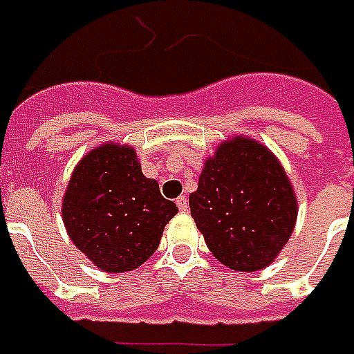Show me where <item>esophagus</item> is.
I'll return each mask as SVG.
<instances>
[{
	"mask_svg": "<svg viewBox=\"0 0 354 354\" xmlns=\"http://www.w3.org/2000/svg\"><path fill=\"white\" fill-rule=\"evenodd\" d=\"M176 204L178 208H180V212H187V208H189V201H187L185 195H180V197L176 198Z\"/></svg>",
	"mask_w": 354,
	"mask_h": 354,
	"instance_id": "1",
	"label": "esophagus"
}]
</instances>
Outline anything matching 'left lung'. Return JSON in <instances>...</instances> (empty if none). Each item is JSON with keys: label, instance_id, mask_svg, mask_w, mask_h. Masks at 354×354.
<instances>
[{"label": "left lung", "instance_id": "8db88e82", "mask_svg": "<svg viewBox=\"0 0 354 354\" xmlns=\"http://www.w3.org/2000/svg\"><path fill=\"white\" fill-rule=\"evenodd\" d=\"M189 208L214 257L240 272L268 266L297 223V197L283 167L251 138L217 148Z\"/></svg>", "mask_w": 354, "mask_h": 354}]
</instances>
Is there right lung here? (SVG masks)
Masks as SVG:
<instances>
[{
    "label": "right lung",
    "instance_id": "right-lung-1",
    "mask_svg": "<svg viewBox=\"0 0 354 354\" xmlns=\"http://www.w3.org/2000/svg\"><path fill=\"white\" fill-rule=\"evenodd\" d=\"M62 214L71 240L91 263L127 272L153 255L178 208L144 176L133 148L104 144L75 169Z\"/></svg>",
    "mask_w": 354,
    "mask_h": 354
}]
</instances>
